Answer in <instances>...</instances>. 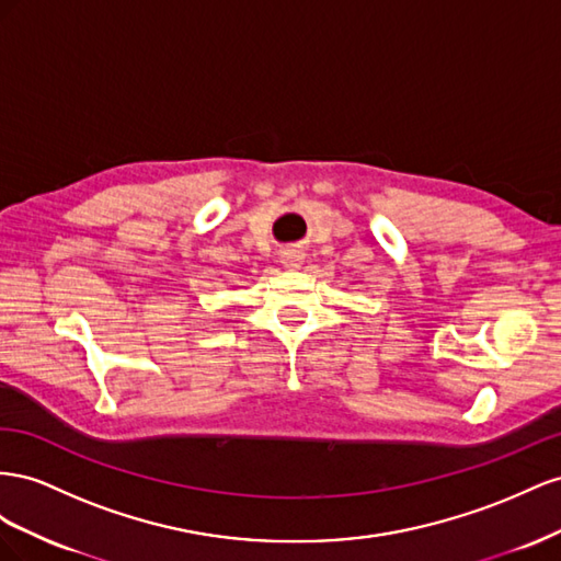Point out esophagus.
<instances>
[{
    "label": "esophagus",
    "instance_id": "34e87169",
    "mask_svg": "<svg viewBox=\"0 0 561 561\" xmlns=\"http://www.w3.org/2000/svg\"><path fill=\"white\" fill-rule=\"evenodd\" d=\"M286 267H298L302 263V251L298 249H286L282 251V259H279Z\"/></svg>",
    "mask_w": 561,
    "mask_h": 561
}]
</instances>
